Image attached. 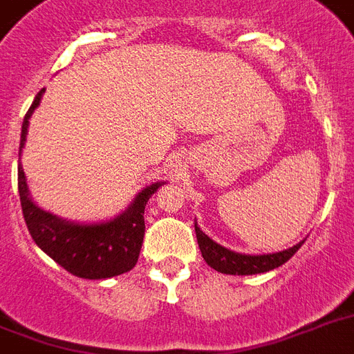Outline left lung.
<instances>
[{
  "label": "left lung",
  "instance_id": "8db88e82",
  "mask_svg": "<svg viewBox=\"0 0 354 354\" xmlns=\"http://www.w3.org/2000/svg\"><path fill=\"white\" fill-rule=\"evenodd\" d=\"M194 232H196V241H198L200 252H202L205 263L209 264L211 268H215L216 272L230 275H252L270 272V270L285 264L303 244V242H299L288 250L268 253V255H242V253H235L213 242L198 226H194Z\"/></svg>",
  "mask_w": 354,
  "mask_h": 354
}]
</instances>
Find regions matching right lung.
I'll return each mask as SVG.
<instances>
[{
	"label": "right lung",
	"mask_w": 354,
	"mask_h": 354,
	"mask_svg": "<svg viewBox=\"0 0 354 354\" xmlns=\"http://www.w3.org/2000/svg\"><path fill=\"white\" fill-rule=\"evenodd\" d=\"M38 91L29 112L25 113L19 150L24 149L29 119L40 104ZM161 183H152L136 196L121 216L102 224H73L41 211L32 204L21 165H18V191L25 224L32 241L69 274L82 279H106L136 266L145 236V205Z\"/></svg>",
	"instance_id": "obj_1"
}]
</instances>
